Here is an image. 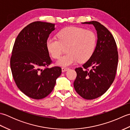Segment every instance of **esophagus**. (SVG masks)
<instances>
[{"label": "esophagus", "mask_w": 130, "mask_h": 130, "mask_svg": "<svg viewBox=\"0 0 130 130\" xmlns=\"http://www.w3.org/2000/svg\"><path fill=\"white\" fill-rule=\"evenodd\" d=\"M69 70V69L68 68H64V67L62 68V72H65V71H67Z\"/></svg>", "instance_id": "1"}]
</instances>
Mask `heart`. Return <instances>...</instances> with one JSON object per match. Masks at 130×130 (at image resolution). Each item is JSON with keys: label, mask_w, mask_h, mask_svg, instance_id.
Instances as JSON below:
<instances>
[{"label": "heart", "mask_w": 130, "mask_h": 130, "mask_svg": "<svg viewBox=\"0 0 130 130\" xmlns=\"http://www.w3.org/2000/svg\"><path fill=\"white\" fill-rule=\"evenodd\" d=\"M57 38L49 37L46 41V47L52 57L57 59L61 54L63 47H67L66 54L57 61L56 64L67 67L77 62L89 60L95 50L96 36L91 30L80 27H68L57 34Z\"/></svg>", "instance_id": "heart-1"}]
</instances>
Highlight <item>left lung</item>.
I'll return each instance as SVG.
<instances>
[{
    "label": "left lung",
    "instance_id": "left-lung-1",
    "mask_svg": "<svg viewBox=\"0 0 130 130\" xmlns=\"http://www.w3.org/2000/svg\"><path fill=\"white\" fill-rule=\"evenodd\" d=\"M82 23L94 26L98 40L92 57L82 68L75 69L77 76L74 87L82 98L93 99L106 93L113 82L118 55L115 38L106 27L96 21ZM89 67L92 69L89 70Z\"/></svg>",
    "mask_w": 130,
    "mask_h": 130
}]
</instances>
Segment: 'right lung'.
<instances>
[{
  "label": "right lung",
  "instance_id": "add662e5",
  "mask_svg": "<svg viewBox=\"0 0 130 130\" xmlns=\"http://www.w3.org/2000/svg\"><path fill=\"white\" fill-rule=\"evenodd\" d=\"M55 29V24L34 22L22 30L14 44L10 61L13 79L21 92L33 99L47 96L61 74L59 67L47 68L52 60L46 41Z\"/></svg>",
  "mask_w": 130,
  "mask_h": 130
}]
</instances>
